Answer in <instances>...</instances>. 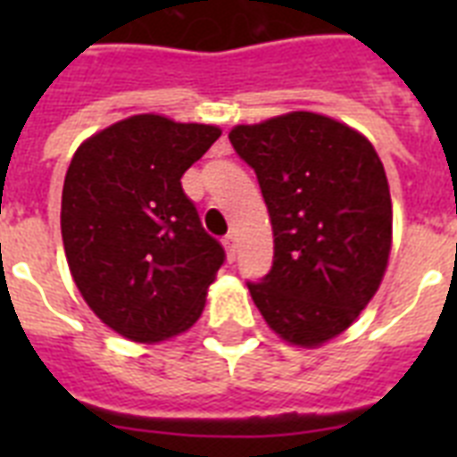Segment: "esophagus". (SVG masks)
Here are the masks:
<instances>
[{"mask_svg": "<svg viewBox=\"0 0 457 457\" xmlns=\"http://www.w3.org/2000/svg\"><path fill=\"white\" fill-rule=\"evenodd\" d=\"M222 244H225V251H228V258L229 261H235V251H237V237L229 232V235H225V239H222Z\"/></svg>", "mask_w": 457, "mask_h": 457, "instance_id": "esophagus-1", "label": "esophagus"}]
</instances>
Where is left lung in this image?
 Listing matches in <instances>:
<instances>
[{
    "label": "left lung",
    "instance_id": "8db88e82",
    "mask_svg": "<svg viewBox=\"0 0 457 457\" xmlns=\"http://www.w3.org/2000/svg\"><path fill=\"white\" fill-rule=\"evenodd\" d=\"M229 142L253 168L275 256L246 282L265 322L296 346H320L379 289L391 251V196L375 146L332 118L294 111L237 125Z\"/></svg>",
    "mask_w": 457,
    "mask_h": 457
}]
</instances>
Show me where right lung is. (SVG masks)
<instances>
[{
  "label": "right lung",
  "mask_w": 457,
  "mask_h": 457,
  "mask_svg": "<svg viewBox=\"0 0 457 457\" xmlns=\"http://www.w3.org/2000/svg\"><path fill=\"white\" fill-rule=\"evenodd\" d=\"M220 128L142 113L82 142L68 165L61 235L82 299L139 344L199 320L225 249L208 235L182 175Z\"/></svg>",
  "instance_id": "1"
}]
</instances>
